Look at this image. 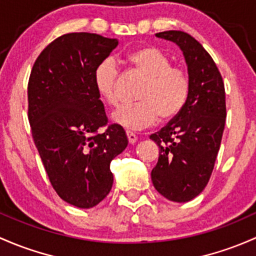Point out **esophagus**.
I'll return each mask as SVG.
<instances>
[{
	"label": "esophagus",
	"instance_id": "obj_1",
	"mask_svg": "<svg viewBox=\"0 0 256 256\" xmlns=\"http://www.w3.org/2000/svg\"><path fill=\"white\" fill-rule=\"evenodd\" d=\"M126 136H128V144H136L137 136L135 135V134H132V132H130V131H128V132H126Z\"/></svg>",
	"mask_w": 256,
	"mask_h": 256
}]
</instances>
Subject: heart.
<instances>
[{
    "mask_svg": "<svg viewBox=\"0 0 256 256\" xmlns=\"http://www.w3.org/2000/svg\"><path fill=\"white\" fill-rule=\"evenodd\" d=\"M128 68L144 77L138 92V103L121 106L112 114L115 125L130 131L152 126L160 119L169 121L184 109L190 93V80L186 72L172 66L166 52L154 46H142L124 58ZM119 70L114 60H104L94 72V87L106 104L119 106L118 94Z\"/></svg>",
    "mask_w": 256,
    "mask_h": 256,
    "instance_id": "heart-1",
    "label": "heart"
}]
</instances>
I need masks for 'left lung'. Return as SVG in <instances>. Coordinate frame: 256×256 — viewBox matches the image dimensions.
I'll use <instances>...</instances> for the list:
<instances>
[{"label":"left lung","mask_w":256,"mask_h":256,"mask_svg":"<svg viewBox=\"0 0 256 256\" xmlns=\"http://www.w3.org/2000/svg\"><path fill=\"white\" fill-rule=\"evenodd\" d=\"M156 36L182 51L190 93L180 114L150 136L160 147L150 178L164 198L188 202L202 192L214 170L226 124L224 84L210 54L192 36L168 30Z\"/></svg>","instance_id":"8db88e82"}]
</instances>
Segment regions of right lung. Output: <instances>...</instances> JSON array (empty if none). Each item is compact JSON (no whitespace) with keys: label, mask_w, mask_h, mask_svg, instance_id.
Wrapping results in <instances>:
<instances>
[{"label":"right lung","mask_w":256,"mask_h":256,"mask_svg":"<svg viewBox=\"0 0 256 256\" xmlns=\"http://www.w3.org/2000/svg\"><path fill=\"white\" fill-rule=\"evenodd\" d=\"M118 39L70 33L48 45L32 70L28 119L51 185L78 208L98 205L114 182L110 162L128 147L125 130L108 122L94 72Z\"/></svg>","instance_id":"obj_1"}]
</instances>
